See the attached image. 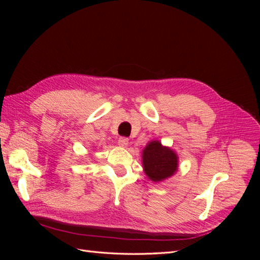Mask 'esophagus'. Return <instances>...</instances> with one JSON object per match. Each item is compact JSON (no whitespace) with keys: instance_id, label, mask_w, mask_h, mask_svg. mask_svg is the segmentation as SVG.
Instances as JSON below:
<instances>
[{"instance_id":"esophagus-1","label":"esophagus","mask_w":260,"mask_h":260,"mask_svg":"<svg viewBox=\"0 0 260 260\" xmlns=\"http://www.w3.org/2000/svg\"><path fill=\"white\" fill-rule=\"evenodd\" d=\"M118 144H119L122 147H125L129 144V139L125 138V137H120L119 139H118Z\"/></svg>"}]
</instances>
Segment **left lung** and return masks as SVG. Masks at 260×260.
<instances>
[{
    "instance_id": "8db88e82",
    "label": "left lung",
    "mask_w": 260,
    "mask_h": 260,
    "mask_svg": "<svg viewBox=\"0 0 260 260\" xmlns=\"http://www.w3.org/2000/svg\"><path fill=\"white\" fill-rule=\"evenodd\" d=\"M143 168L147 177L157 182L175 174L178 157L170 148L162 146L158 141H153L143 149Z\"/></svg>"
}]
</instances>
